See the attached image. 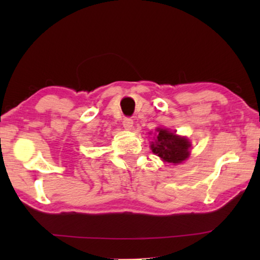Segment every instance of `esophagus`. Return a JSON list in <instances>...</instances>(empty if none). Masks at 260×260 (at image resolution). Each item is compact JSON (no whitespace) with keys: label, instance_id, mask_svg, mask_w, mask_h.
Listing matches in <instances>:
<instances>
[{"label":"esophagus","instance_id":"esophagus-1","mask_svg":"<svg viewBox=\"0 0 260 260\" xmlns=\"http://www.w3.org/2000/svg\"><path fill=\"white\" fill-rule=\"evenodd\" d=\"M122 126H124L127 131H131L132 127H133V120H132L131 118H124V120H122Z\"/></svg>","mask_w":260,"mask_h":260}]
</instances>
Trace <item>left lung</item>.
Here are the masks:
<instances>
[{"label": "left lung", "mask_w": 260, "mask_h": 260, "mask_svg": "<svg viewBox=\"0 0 260 260\" xmlns=\"http://www.w3.org/2000/svg\"><path fill=\"white\" fill-rule=\"evenodd\" d=\"M155 142H151L152 152L162 160L172 164H180L190 155L191 144L187 138L179 136L165 128H157Z\"/></svg>", "instance_id": "obj_1"}]
</instances>
